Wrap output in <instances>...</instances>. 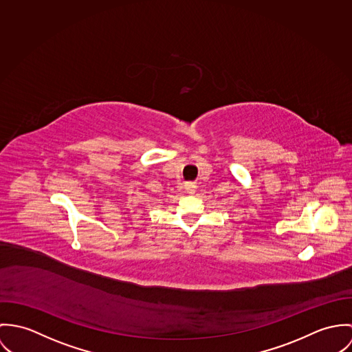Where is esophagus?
Here are the masks:
<instances>
[{"instance_id": "1", "label": "esophagus", "mask_w": 352, "mask_h": 352, "mask_svg": "<svg viewBox=\"0 0 352 352\" xmlns=\"http://www.w3.org/2000/svg\"><path fill=\"white\" fill-rule=\"evenodd\" d=\"M188 190H189V192H193V190H195V188H190V186H189V188H188Z\"/></svg>"}]
</instances>
